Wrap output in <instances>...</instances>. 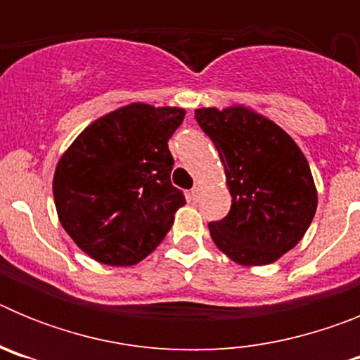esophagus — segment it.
I'll list each match as a JSON object with an SVG mask.
<instances>
[{
  "instance_id": "1",
  "label": "esophagus",
  "mask_w": 360,
  "mask_h": 360,
  "mask_svg": "<svg viewBox=\"0 0 360 360\" xmlns=\"http://www.w3.org/2000/svg\"><path fill=\"white\" fill-rule=\"evenodd\" d=\"M200 195H202V189H200V186H195L193 189H191V198L195 200V202H198Z\"/></svg>"
}]
</instances>
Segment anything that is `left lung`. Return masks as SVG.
<instances>
[{"mask_svg":"<svg viewBox=\"0 0 360 360\" xmlns=\"http://www.w3.org/2000/svg\"><path fill=\"white\" fill-rule=\"evenodd\" d=\"M195 119L218 149L232 196L212 241L240 265H269L310 227L317 191L310 165L288 133L254 111L202 108Z\"/></svg>","mask_w":360,"mask_h":360,"instance_id":"1","label":"left lung"}]
</instances>
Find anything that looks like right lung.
Wrapping results in <instances>:
<instances>
[{
  "label": "right lung",
  "instance_id": "right-lung-1",
  "mask_svg": "<svg viewBox=\"0 0 360 360\" xmlns=\"http://www.w3.org/2000/svg\"><path fill=\"white\" fill-rule=\"evenodd\" d=\"M182 108L129 104L90 124L57 164L53 200L79 249L104 265H135L157 249L186 203L171 184L167 142Z\"/></svg>",
  "mask_w": 360,
  "mask_h": 360
}]
</instances>
